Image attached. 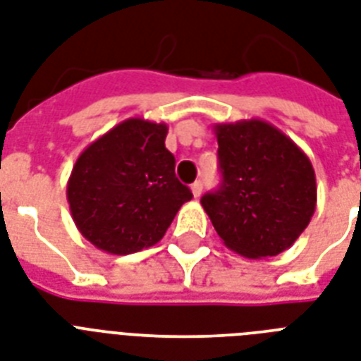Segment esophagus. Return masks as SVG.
Listing matches in <instances>:
<instances>
[{
  "instance_id": "obj_1",
  "label": "esophagus",
  "mask_w": 361,
  "mask_h": 361,
  "mask_svg": "<svg viewBox=\"0 0 361 361\" xmlns=\"http://www.w3.org/2000/svg\"><path fill=\"white\" fill-rule=\"evenodd\" d=\"M191 191H192V197L198 198L202 195V181H195L191 185Z\"/></svg>"
}]
</instances>
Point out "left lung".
<instances>
[{
  "label": "left lung",
  "instance_id": "8db88e82",
  "mask_svg": "<svg viewBox=\"0 0 361 361\" xmlns=\"http://www.w3.org/2000/svg\"><path fill=\"white\" fill-rule=\"evenodd\" d=\"M223 183L202 197V208L231 251L268 258L300 238L317 208L309 157L264 120L214 127Z\"/></svg>",
  "mask_w": 361,
  "mask_h": 361
}]
</instances>
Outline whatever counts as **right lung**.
Wrapping results in <instances>:
<instances>
[{"label": "right lung", "mask_w": 361, "mask_h": 361, "mask_svg": "<svg viewBox=\"0 0 361 361\" xmlns=\"http://www.w3.org/2000/svg\"><path fill=\"white\" fill-rule=\"evenodd\" d=\"M166 133V123L129 118L76 159L67 181L71 215L101 251L130 255L155 245L192 198L174 174Z\"/></svg>", "instance_id": "right-lung-1"}]
</instances>
